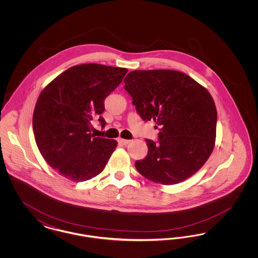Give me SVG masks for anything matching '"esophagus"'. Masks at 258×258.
Listing matches in <instances>:
<instances>
[{
  "instance_id": "obj_1",
  "label": "esophagus",
  "mask_w": 258,
  "mask_h": 258,
  "mask_svg": "<svg viewBox=\"0 0 258 258\" xmlns=\"http://www.w3.org/2000/svg\"><path fill=\"white\" fill-rule=\"evenodd\" d=\"M118 142L120 143V144H122V145H127L128 143H130V140H126V139H123V138H120V139H118Z\"/></svg>"
}]
</instances>
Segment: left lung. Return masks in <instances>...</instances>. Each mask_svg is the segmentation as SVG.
Listing matches in <instances>:
<instances>
[{
    "label": "left lung",
    "instance_id": "left-lung-1",
    "mask_svg": "<svg viewBox=\"0 0 258 258\" xmlns=\"http://www.w3.org/2000/svg\"><path fill=\"white\" fill-rule=\"evenodd\" d=\"M124 90L145 122L154 120L159 140L146 139L148 154L135 168L162 184L183 182L198 171L213 152L217 109L208 91L188 75L169 70L134 71Z\"/></svg>",
    "mask_w": 258,
    "mask_h": 258
}]
</instances>
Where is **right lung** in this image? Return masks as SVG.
I'll return each mask as SVG.
<instances>
[{"instance_id": "add662e5", "label": "right lung", "mask_w": 258, "mask_h": 258, "mask_svg": "<svg viewBox=\"0 0 258 258\" xmlns=\"http://www.w3.org/2000/svg\"><path fill=\"white\" fill-rule=\"evenodd\" d=\"M126 69L98 63L74 66L57 76L37 98L33 130L45 161L64 178L83 182L104 169L117 141L91 134L104 100L120 85Z\"/></svg>"}]
</instances>
